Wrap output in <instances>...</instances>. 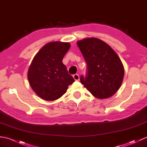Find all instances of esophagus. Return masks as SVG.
I'll return each mask as SVG.
<instances>
[{
	"label": "esophagus",
	"instance_id": "34e87169",
	"mask_svg": "<svg viewBox=\"0 0 147 147\" xmlns=\"http://www.w3.org/2000/svg\"><path fill=\"white\" fill-rule=\"evenodd\" d=\"M73 78L75 81H79L80 80V76L78 74H75L73 75Z\"/></svg>",
	"mask_w": 147,
	"mask_h": 147
}]
</instances>
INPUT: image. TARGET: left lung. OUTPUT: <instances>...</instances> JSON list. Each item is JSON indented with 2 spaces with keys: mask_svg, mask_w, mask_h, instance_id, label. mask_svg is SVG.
Wrapping results in <instances>:
<instances>
[{
  "mask_svg": "<svg viewBox=\"0 0 147 147\" xmlns=\"http://www.w3.org/2000/svg\"><path fill=\"white\" fill-rule=\"evenodd\" d=\"M87 64L86 76L80 81L93 96L99 99L111 97L123 82L124 69L120 58L107 43L97 38L77 42Z\"/></svg>",
  "mask_w": 147,
  "mask_h": 147,
  "instance_id": "8db88e82",
  "label": "left lung"
}]
</instances>
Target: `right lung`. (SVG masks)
I'll use <instances>...</instances> for the list:
<instances>
[{
	"label": "right lung",
	"instance_id": "obj_1",
	"mask_svg": "<svg viewBox=\"0 0 147 147\" xmlns=\"http://www.w3.org/2000/svg\"><path fill=\"white\" fill-rule=\"evenodd\" d=\"M70 47L68 42H49L34 57L28 79L33 91L43 100L54 101L61 97L74 82L62 62Z\"/></svg>",
	"mask_w": 147,
	"mask_h": 147
}]
</instances>
